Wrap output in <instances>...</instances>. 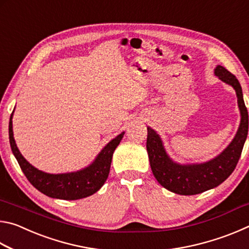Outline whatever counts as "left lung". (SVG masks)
I'll list each match as a JSON object with an SVG mask.
<instances>
[{
  "mask_svg": "<svg viewBox=\"0 0 249 249\" xmlns=\"http://www.w3.org/2000/svg\"><path fill=\"white\" fill-rule=\"evenodd\" d=\"M214 73L222 81L230 84L235 89L242 117L234 140L221 155L208 162L199 163V165H179L168 157L158 134L150 127H147L148 135H147L146 148L151 171L163 188L177 195H199L217 187L223 181H225L236 168L247 138L248 112L243 99L241 84L235 75L224 67L217 66Z\"/></svg>",
  "mask_w": 249,
  "mask_h": 249,
  "instance_id": "obj_1",
  "label": "left lung"
}]
</instances>
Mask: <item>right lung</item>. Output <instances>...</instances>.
<instances>
[{
  "mask_svg": "<svg viewBox=\"0 0 249 249\" xmlns=\"http://www.w3.org/2000/svg\"><path fill=\"white\" fill-rule=\"evenodd\" d=\"M12 116L13 113L11 114L8 124V136L12 151L27 180L37 190L50 197L62 200L83 199L100 190L107 179L113 153L123 138L124 132L109 142L98 155L92 165L86 169L70 174L50 175L36 169L19 153L13 137Z\"/></svg>",
  "mask_w": 249,
  "mask_h": 249,
  "instance_id": "right-lung-1",
  "label": "right lung"
}]
</instances>
